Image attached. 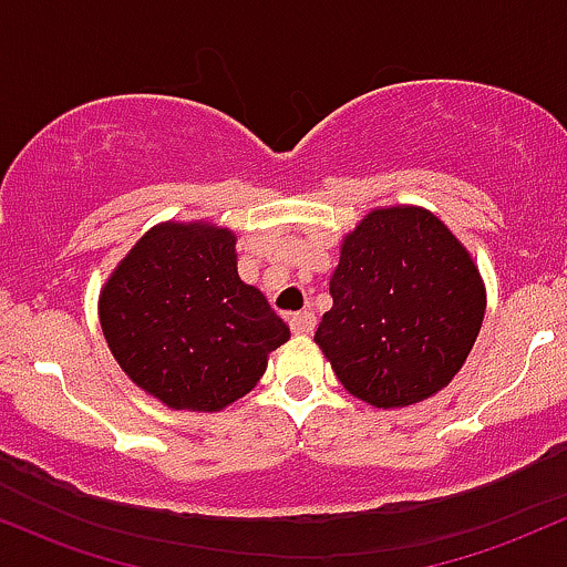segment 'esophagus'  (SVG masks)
Here are the masks:
<instances>
[{
  "label": "esophagus",
  "mask_w": 567,
  "mask_h": 567,
  "mask_svg": "<svg viewBox=\"0 0 567 567\" xmlns=\"http://www.w3.org/2000/svg\"><path fill=\"white\" fill-rule=\"evenodd\" d=\"M290 331L298 333V336H309L315 331V312H309V309H303V312H296L290 315Z\"/></svg>",
  "instance_id": "34e87169"
}]
</instances>
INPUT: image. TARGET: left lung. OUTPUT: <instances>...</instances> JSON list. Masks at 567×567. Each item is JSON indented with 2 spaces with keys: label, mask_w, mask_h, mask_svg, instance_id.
Segmentation results:
<instances>
[{
  "label": "left lung",
  "mask_w": 567,
  "mask_h": 567,
  "mask_svg": "<svg viewBox=\"0 0 567 567\" xmlns=\"http://www.w3.org/2000/svg\"><path fill=\"white\" fill-rule=\"evenodd\" d=\"M315 341L360 401L401 409L463 369L487 296L468 250L422 207L374 209L341 241Z\"/></svg>",
  "instance_id": "8db88e82"
}]
</instances>
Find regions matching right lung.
Instances as JSON below:
<instances>
[{"label": "right lung", "mask_w": 567, "mask_h": 567, "mask_svg": "<svg viewBox=\"0 0 567 567\" xmlns=\"http://www.w3.org/2000/svg\"><path fill=\"white\" fill-rule=\"evenodd\" d=\"M110 352L169 409L220 412L264 377L290 339L266 296L236 271V236L213 223H161L99 296Z\"/></svg>", "instance_id": "1"}]
</instances>
